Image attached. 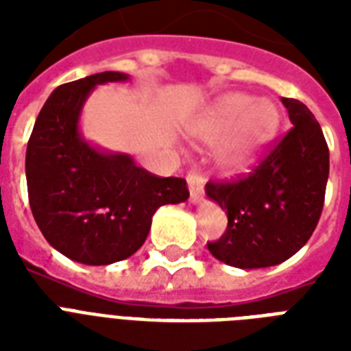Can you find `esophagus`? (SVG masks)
Masks as SVG:
<instances>
[{"mask_svg":"<svg viewBox=\"0 0 351 351\" xmlns=\"http://www.w3.org/2000/svg\"><path fill=\"white\" fill-rule=\"evenodd\" d=\"M187 186H189V202L198 204L204 195V178L197 173L187 175Z\"/></svg>","mask_w":351,"mask_h":351,"instance_id":"34e87169","label":"esophagus"}]
</instances>
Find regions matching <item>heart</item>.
Masks as SVG:
<instances>
[{"instance_id":"b5f03b06","label":"heart","mask_w":351,"mask_h":351,"mask_svg":"<svg viewBox=\"0 0 351 351\" xmlns=\"http://www.w3.org/2000/svg\"><path fill=\"white\" fill-rule=\"evenodd\" d=\"M278 129L277 104L245 93L220 96L187 125L197 142L220 143L215 160L219 169L231 176L250 173L277 138Z\"/></svg>"}]
</instances>
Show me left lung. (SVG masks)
Wrapping results in <instances>:
<instances>
[{
    "mask_svg": "<svg viewBox=\"0 0 351 351\" xmlns=\"http://www.w3.org/2000/svg\"><path fill=\"white\" fill-rule=\"evenodd\" d=\"M293 129L239 182H209L206 195L228 215V230L208 242L217 261L240 269L277 266L308 242L321 219L330 151L313 112L280 98Z\"/></svg>",
    "mask_w": 351,
    "mask_h": 351,
    "instance_id": "obj_1",
    "label": "left lung"
}]
</instances>
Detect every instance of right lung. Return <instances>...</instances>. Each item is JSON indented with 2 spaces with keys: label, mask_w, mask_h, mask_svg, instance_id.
<instances>
[{
  "label": "right lung",
  "mask_w": 351,
  "mask_h": 351,
  "mask_svg": "<svg viewBox=\"0 0 351 351\" xmlns=\"http://www.w3.org/2000/svg\"><path fill=\"white\" fill-rule=\"evenodd\" d=\"M106 71L52 90L36 118L25 175L34 220L47 242L87 266H107L136 253L153 215L189 198L184 178H160L125 153L90 143L80 118L96 85L127 82Z\"/></svg>",
  "instance_id": "right-lung-1"
}]
</instances>
